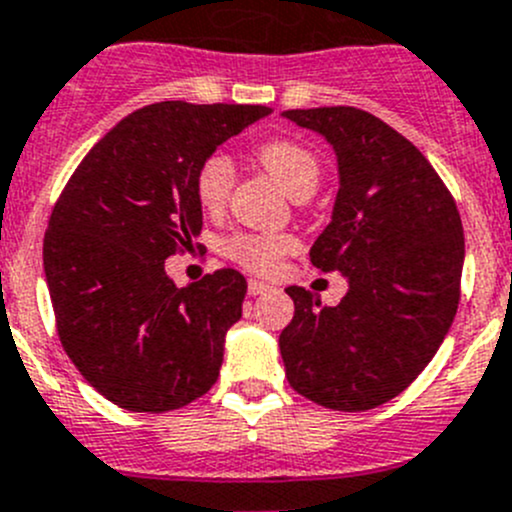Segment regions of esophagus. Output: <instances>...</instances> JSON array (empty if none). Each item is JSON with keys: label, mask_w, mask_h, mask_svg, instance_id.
I'll list each match as a JSON object with an SVG mask.
<instances>
[{"label": "esophagus", "mask_w": 512, "mask_h": 512, "mask_svg": "<svg viewBox=\"0 0 512 512\" xmlns=\"http://www.w3.org/2000/svg\"><path fill=\"white\" fill-rule=\"evenodd\" d=\"M267 290H270V285H267V282L255 280V277H250V280H247V292H250V295H262V292H267Z\"/></svg>", "instance_id": "obj_1"}]
</instances>
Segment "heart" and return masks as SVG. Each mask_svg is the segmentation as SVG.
<instances>
[{
	"instance_id": "1",
	"label": "heart",
	"mask_w": 512,
	"mask_h": 512,
	"mask_svg": "<svg viewBox=\"0 0 512 512\" xmlns=\"http://www.w3.org/2000/svg\"><path fill=\"white\" fill-rule=\"evenodd\" d=\"M260 165L290 192L292 197L315 192L320 182V162L307 147L290 140L267 142L257 150ZM235 185V165L225 152H212L202 160L195 175V192L207 212H217L230 200ZM295 247L290 235H262V232H242L227 242V255L242 267L255 272H272L282 255Z\"/></svg>"
}]
</instances>
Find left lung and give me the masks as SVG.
<instances>
[{"label": "left lung", "mask_w": 512, "mask_h": 512, "mask_svg": "<svg viewBox=\"0 0 512 512\" xmlns=\"http://www.w3.org/2000/svg\"><path fill=\"white\" fill-rule=\"evenodd\" d=\"M337 160L330 225L310 250L317 270L340 272L335 307L287 287L295 317L280 335L292 390L360 413L388 403L443 345L460 300L465 237L458 207L423 152L355 107L287 109Z\"/></svg>", "instance_id": "left-lung-1"}]
</instances>
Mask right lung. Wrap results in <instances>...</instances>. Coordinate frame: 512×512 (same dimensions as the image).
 <instances>
[{"label":"right lung","mask_w":512,"mask_h":512,"mask_svg":"<svg viewBox=\"0 0 512 512\" xmlns=\"http://www.w3.org/2000/svg\"><path fill=\"white\" fill-rule=\"evenodd\" d=\"M260 104L160 102L109 130L74 170L44 235V277L69 360L109 403L167 413L215 385L247 282L177 287L165 260L202 230L197 167Z\"/></svg>","instance_id":"right-lung-1"}]
</instances>
